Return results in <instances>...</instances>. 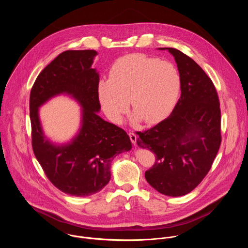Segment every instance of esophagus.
I'll list each match as a JSON object with an SVG mask.
<instances>
[{"label":"esophagus","instance_id":"obj_1","mask_svg":"<svg viewBox=\"0 0 248 248\" xmlns=\"http://www.w3.org/2000/svg\"><path fill=\"white\" fill-rule=\"evenodd\" d=\"M129 137H130V140H131V141L133 144H137V140H138V137H137V135L134 133V132H130L129 133Z\"/></svg>","mask_w":248,"mask_h":248}]
</instances>
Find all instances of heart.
<instances>
[{
    "label": "heart",
    "instance_id": "b5f03b06",
    "mask_svg": "<svg viewBox=\"0 0 248 248\" xmlns=\"http://www.w3.org/2000/svg\"><path fill=\"white\" fill-rule=\"evenodd\" d=\"M181 87L176 66L142 53L117 59L110 68L109 78L102 79L97 94L107 116L120 122L129 108L135 120L155 124L167 117L177 104Z\"/></svg>",
    "mask_w": 248,
    "mask_h": 248
}]
</instances>
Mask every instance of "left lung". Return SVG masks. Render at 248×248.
Instances as JSON below:
<instances>
[{
	"label": "left lung",
	"instance_id": "1",
	"mask_svg": "<svg viewBox=\"0 0 248 248\" xmlns=\"http://www.w3.org/2000/svg\"><path fill=\"white\" fill-rule=\"evenodd\" d=\"M181 94L172 113L155 127L137 132V142L155 155L145 172L157 192L179 197L194 190L208 174L221 142L219 100L212 80L189 56L173 47Z\"/></svg>",
	"mask_w": 248,
	"mask_h": 248
}]
</instances>
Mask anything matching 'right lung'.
<instances>
[{"label":"right lung","mask_w":248,"mask_h":248,"mask_svg":"<svg viewBox=\"0 0 248 248\" xmlns=\"http://www.w3.org/2000/svg\"><path fill=\"white\" fill-rule=\"evenodd\" d=\"M95 50H66L40 72L30 96L31 143L37 160L46 177L60 191L87 197L99 192L110 179V162L131 150L127 133L103 120L97 111L99 75L92 69ZM68 93L83 107L82 126L67 145L57 146L46 139L37 116V108L49 98Z\"/></svg>","instance_id":"1"}]
</instances>
